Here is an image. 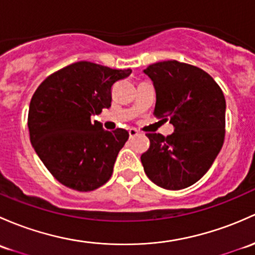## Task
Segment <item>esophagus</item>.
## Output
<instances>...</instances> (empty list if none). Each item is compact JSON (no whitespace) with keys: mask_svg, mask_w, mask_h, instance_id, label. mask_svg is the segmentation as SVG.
Wrapping results in <instances>:
<instances>
[{"mask_svg":"<svg viewBox=\"0 0 255 255\" xmlns=\"http://www.w3.org/2000/svg\"><path fill=\"white\" fill-rule=\"evenodd\" d=\"M128 133H129V136L130 138H134V136L138 134V130L134 129V128H130L129 130H128Z\"/></svg>","mask_w":255,"mask_h":255,"instance_id":"1","label":"esophagus"}]
</instances>
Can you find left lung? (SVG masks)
<instances>
[{
	"label": "left lung",
	"mask_w": 255,
	"mask_h": 255,
	"mask_svg": "<svg viewBox=\"0 0 255 255\" xmlns=\"http://www.w3.org/2000/svg\"><path fill=\"white\" fill-rule=\"evenodd\" d=\"M144 73L156 92L154 115L175 127L167 136L146 134L150 146L140 156L144 171L161 188H187L208 172L222 148L224 93L203 69L175 60L150 64Z\"/></svg>",
	"instance_id": "obj_1"
}]
</instances>
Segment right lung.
<instances>
[{
	"label": "right lung",
	"instance_id": "add662e5",
	"mask_svg": "<svg viewBox=\"0 0 255 255\" xmlns=\"http://www.w3.org/2000/svg\"><path fill=\"white\" fill-rule=\"evenodd\" d=\"M132 73L88 61L72 63L47 77L31 98L28 127L37 156L60 183L90 192L112 176L128 140L122 128L105 130L93 115L111 106V88Z\"/></svg>",
	"mask_w": 255,
	"mask_h": 255
}]
</instances>
